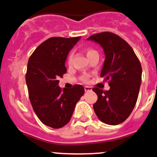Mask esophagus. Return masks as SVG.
Here are the masks:
<instances>
[{
    "instance_id": "esophagus-1",
    "label": "esophagus",
    "mask_w": 157,
    "mask_h": 157,
    "mask_svg": "<svg viewBox=\"0 0 157 157\" xmlns=\"http://www.w3.org/2000/svg\"><path fill=\"white\" fill-rule=\"evenodd\" d=\"M92 90V88H91V87H89V86H85L84 87V91H90Z\"/></svg>"
}]
</instances>
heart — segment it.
<instances>
[{
  "mask_svg": "<svg viewBox=\"0 0 157 157\" xmlns=\"http://www.w3.org/2000/svg\"><path fill=\"white\" fill-rule=\"evenodd\" d=\"M96 52V51L93 50V49H91V48L87 49V51H86V52H87V56H89V55L91 54V53H93V52ZM73 53H70L68 56V59H67V63H68L69 65H71L72 60H73ZM84 80H86V79L84 78Z\"/></svg>",
  "mask_w": 157,
  "mask_h": 157,
  "instance_id": "heart-1",
  "label": "heart"
}]
</instances>
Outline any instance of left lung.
Wrapping results in <instances>:
<instances>
[{"label":"left lung","instance_id":"1","mask_svg":"<svg viewBox=\"0 0 157 157\" xmlns=\"http://www.w3.org/2000/svg\"><path fill=\"white\" fill-rule=\"evenodd\" d=\"M87 40L99 44L105 56L101 77L109 80L110 89L94 87L98 100L93 105L101 122L109 125L121 124L131 113L142 83V66L132 48L115 33L102 32Z\"/></svg>","mask_w":157,"mask_h":157}]
</instances>
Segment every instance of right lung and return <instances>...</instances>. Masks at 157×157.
Instances as JSON below:
<instances>
[{
	"label": "right lung",
	"mask_w": 157,
	"mask_h": 157,
	"mask_svg": "<svg viewBox=\"0 0 157 157\" xmlns=\"http://www.w3.org/2000/svg\"><path fill=\"white\" fill-rule=\"evenodd\" d=\"M80 39L49 38L36 48L28 61L26 82L31 105L40 121L52 128L68 124L84 94L80 84L63 90L59 86V79L66 73V57Z\"/></svg>",
	"instance_id": "right-lung-1"
}]
</instances>
